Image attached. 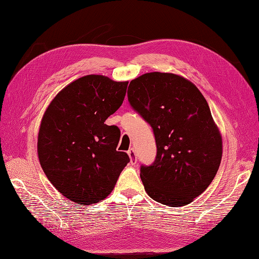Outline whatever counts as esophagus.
Segmentation results:
<instances>
[{
	"mask_svg": "<svg viewBox=\"0 0 259 259\" xmlns=\"http://www.w3.org/2000/svg\"><path fill=\"white\" fill-rule=\"evenodd\" d=\"M128 156H130V160H131V164H136L137 163V156H136V152L134 149H130L128 150Z\"/></svg>",
	"mask_w": 259,
	"mask_h": 259,
	"instance_id": "34e87169",
	"label": "esophagus"
}]
</instances>
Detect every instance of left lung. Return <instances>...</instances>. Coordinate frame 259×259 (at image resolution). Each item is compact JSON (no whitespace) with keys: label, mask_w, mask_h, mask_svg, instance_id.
I'll use <instances>...</instances> for the list:
<instances>
[{"label":"left lung","mask_w":259,"mask_h":259,"mask_svg":"<svg viewBox=\"0 0 259 259\" xmlns=\"http://www.w3.org/2000/svg\"><path fill=\"white\" fill-rule=\"evenodd\" d=\"M127 97L155 137V160L140 167L146 192L167 206L189 204L213 182L223 156L222 134L206 99L189 80L165 72L132 80Z\"/></svg>","instance_id":"left-lung-1"}]
</instances>
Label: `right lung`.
I'll return each mask as SVG.
<instances>
[{"mask_svg":"<svg viewBox=\"0 0 259 259\" xmlns=\"http://www.w3.org/2000/svg\"><path fill=\"white\" fill-rule=\"evenodd\" d=\"M128 82L90 74L62 89L46 109L37 136V155L46 177L75 204L107 198L130 162L116 151L120 130L105 121L123 103Z\"/></svg>","mask_w":259,"mask_h":259,"instance_id":"1","label":"right lung"}]
</instances>
